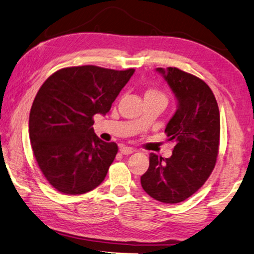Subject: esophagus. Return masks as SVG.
I'll use <instances>...</instances> for the list:
<instances>
[{"mask_svg":"<svg viewBox=\"0 0 254 254\" xmlns=\"http://www.w3.org/2000/svg\"><path fill=\"white\" fill-rule=\"evenodd\" d=\"M120 152H122V154H124V155H129V154H131V153L135 152V149L131 147H127V146H122L120 147Z\"/></svg>","mask_w":254,"mask_h":254,"instance_id":"1","label":"esophagus"}]
</instances>
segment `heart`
I'll use <instances>...</instances> for the list:
<instances>
[{"mask_svg":"<svg viewBox=\"0 0 254 254\" xmlns=\"http://www.w3.org/2000/svg\"><path fill=\"white\" fill-rule=\"evenodd\" d=\"M161 99L163 100V101L166 103V98L165 95L161 92L159 90H155V89H148L146 92L144 94V99Z\"/></svg>","mask_w":254,"mask_h":254,"instance_id":"1","label":"heart"}]
</instances>
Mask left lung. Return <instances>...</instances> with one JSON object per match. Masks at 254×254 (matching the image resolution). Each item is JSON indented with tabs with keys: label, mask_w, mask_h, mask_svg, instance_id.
Instances as JSON below:
<instances>
[{
	"label": "left lung",
	"mask_w": 254,
	"mask_h": 254,
	"mask_svg": "<svg viewBox=\"0 0 254 254\" xmlns=\"http://www.w3.org/2000/svg\"><path fill=\"white\" fill-rule=\"evenodd\" d=\"M177 99L165 132L176 146L168 159L151 153L140 184L148 196L165 203L186 200L205 184L216 164L221 118L213 91L205 82L177 67H159Z\"/></svg>",
	"instance_id": "1"
}]
</instances>
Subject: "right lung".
<instances>
[{"instance_id":"right-lung-1","label":"right lung","mask_w":254,"mask_h":254,"mask_svg":"<svg viewBox=\"0 0 254 254\" xmlns=\"http://www.w3.org/2000/svg\"><path fill=\"white\" fill-rule=\"evenodd\" d=\"M135 69L93 65L57 70L41 85L29 116V137L41 172L65 194H82L105 180L118 152L94 134V115L105 116Z\"/></svg>"}]
</instances>
